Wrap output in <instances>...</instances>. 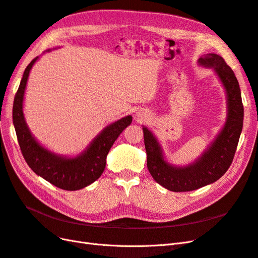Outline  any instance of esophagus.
<instances>
[{
  "label": "esophagus",
  "mask_w": 258,
  "mask_h": 258,
  "mask_svg": "<svg viewBox=\"0 0 258 258\" xmlns=\"http://www.w3.org/2000/svg\"><path fill=\"white\" fill-rule=\"evenodd\" d=\"M137 116H138V119H139V120H142V114L139 113Z\"/></svg>",
  "instance_id": "34e87169"
}]
</instances>
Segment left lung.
Returning a JSON list of instances; mask_svg holds the SVG:
<instances>
[{"mask_svg":"<svg viewBox=\"0 0 258 258\" xmlns=\"http://www.w3.org/2000/svg\"><path fill=\"white\" fill-rule=\"evenodd\" d=\"M200 64L214 68L227 93L228 118L214 143L194 165L175 168L163 160L160 146L152 132L143 127L147 168L156 182L172 191H190L213 183L225 174L235 157L243 126V104L237 77L216 53L199 59Z\"/></svg>","mask_w":258,"mask_h":258,"instance_id":"obj_1","label":"left lung"}]
</instances>
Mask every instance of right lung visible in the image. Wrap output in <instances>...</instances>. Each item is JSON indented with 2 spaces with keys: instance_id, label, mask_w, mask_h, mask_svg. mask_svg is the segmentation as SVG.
Segmentation results:
<instances>
[{
  "instance_id": "add662e5",
  "label": "right lung",
  "mask_w": 258,
  "mask_h": 258,
  "mask_svg": "<svg viewBox=\"0 0 258 258\" xmlns=\"http://www.w3.org/2000/svg\"><path fill=\"white\" fill-rule=\"evenodd\" d=\"M38 57L30 62L23 73L19 88L15 95L13 121L23 158L34 172L52 185L64 190H77L90 185L103 173L106 156L115 140L131 123L127 116L107 126L96 138L88 150L76 158H62L51 154L31 136L22 113V101L30 70Z\"/></svg>"
}]
</instances>
